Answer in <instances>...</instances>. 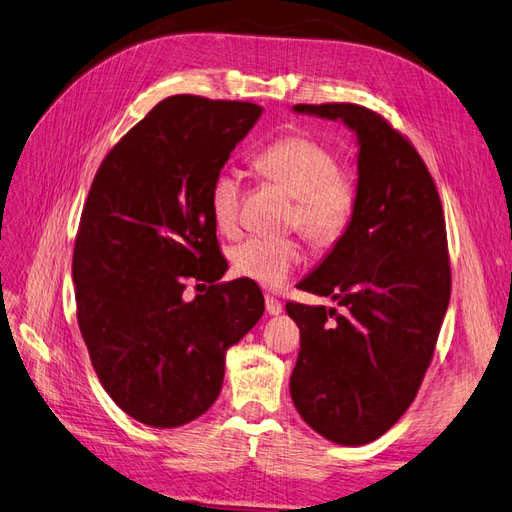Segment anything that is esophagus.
Returning a JSON list of instances; mask_svg holds the SVG:
<instances>
[{"label":"esophagus","mask_w":512,"mask_h":512,"mask_svg":"<svg viewBox=\"0 0 512 512\" xmlns=\"http://www.w3.org/2000/svg\"><path fill=\"white\" fill-rule=\"evenodd\" d=\"M266 311L270 313V316H279V313L283 311L281 300L274 298V296H266Z\"/></svg>","instance_id":"esophagus-1"}]
</instances>
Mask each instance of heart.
I'll return each mask as SVG.
<instances>
[{"label":"heart","instance_id":"obj_1","mask_svg":"<svg viewBox=\"0 0 512 512\" xmlns=\"http://www.w3.org/2000/svg\"><path fill=\"white\" fill-rule=\"evenodd\" d=\"M257 173L277 183L294 199L292 225H298L316 244H333L350 225L359 188L357 179L337 168L335 153L309 136L272 142L253 160ZM242 181L233 170H220L209 188V209L216 229L225 235L238 231ZM303 261V246L292 238H248L233 248L231 268L242 279L268 290H279Z\"/></svg>","mask_w":512,"mask_h":512}]
</instances>
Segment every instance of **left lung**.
<instances>
[{"label": "left lung", "mask_w": 512, "mask_h": 512, "mask_svg": "<svg viewBox=\"0 0 512 512\" xmlns=\"http://www.w3.org/2000/svg\"><path fill=\"white\" fill-rule=\"evenodd\" d=\"M357 136L359 199L350 225L300 290L342 311L287 303L300 329L290 378L296 411L339 445H365L409 409L450 303L439 194L413 144L355 103L294 106Z\"/></svg>", "instance_id": "1"}]
</instances>
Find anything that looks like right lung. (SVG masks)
I'll use <instances>...</instances> for the list:
<instances>
[{"mask_svg": "<svg viewBox=\"0 0 512 512\" xmlns=\"http://www.w3.org/2000/svg\"><path fill=\"white\" fill-rule=\"evenodd\" d=\"M264 108L175 95L157 103L99 166L73 253L77 322L108 396L153 428L212 406L227 350L264 316L251 281L225 274L209 188Z\"/></svg>", "mask_w": 512, "mask_h": 512, "instance_id": "add662e5", "label": "right lung"}]
</instances>
